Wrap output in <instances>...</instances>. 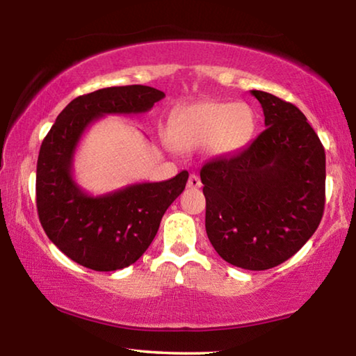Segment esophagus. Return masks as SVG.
Segmentation results:
<instances>
[{
  "label": "esophagus",
  "mask_w": 356,
  "mask_h": 356,
  "mask_svg": "<svg viewBox=\"0 0 356 356\" xmlns=\"http://www.w3.org/2000/svg\"><path fill=\"white\" fill-rule=\"evenodd\" d=\"M188 188H200V186L202 185L201 184V179L196 176V174H190V177H188Z\"/></svg>",
  "instance_id": "1"
}]
</instances>
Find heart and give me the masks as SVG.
<instances>
[{
    "mask_svg": "<svg viewBox=\"0 0 356 356\" xmlns=\"http://www.w3.org/2000/svg\"><path fill=\"white\" fill-rule=\"evenodd\" d=\"M254 127V113L245 104L201 102L180 108L171 118L174 147L193 150L209 146L213 154H229L243 146Z\"/></svg>",
    "mask_w": 356,
    "mask_h": 356,
    "instance_id": "heart-1",
    "label": "heart"
}]
</instances>
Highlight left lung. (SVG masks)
Returning a JSON list of instances; mask_svg holds the SVG:
<instances>
[{
  "label": "left lung",
  "mask_w": 356,
  "mask_h": 356,
  "mask_svg": "<svg viewBox=\"0 0 356 356\" xmlns=\"http://www.w3.org/2000/svg\"><path fill=\"white\" fill-rule=\"evenodd\" d=\"M265 129L234 155L202 166L206 231L226 262L267 270L312 237L325 207V150L297 106L262 91Z\"/></svg>",
  "instance_id": "left-lung-1"
}]
</instances>
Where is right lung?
<instances>
[{"label": "right lung", "instance_id": "add662e5", "mask_svg": "<svg viewBox=\"0 0 356 356\" xmlns=\"http://www.w3.org/2000/svg\"><path fill=\"white\" fill-rule=\"evenodd\" d=\"M165 97L131 84L80 95L59 113L42 141L35 202L48 238L72 261L95 272L135 264L152 243L166 209L184 191L188 172L163 182H143L92 196L74 179V156L89 125L106 114L147 113Z\"/></svg>", "mask_w": 356, "mask_h": 356}]
</instances>
